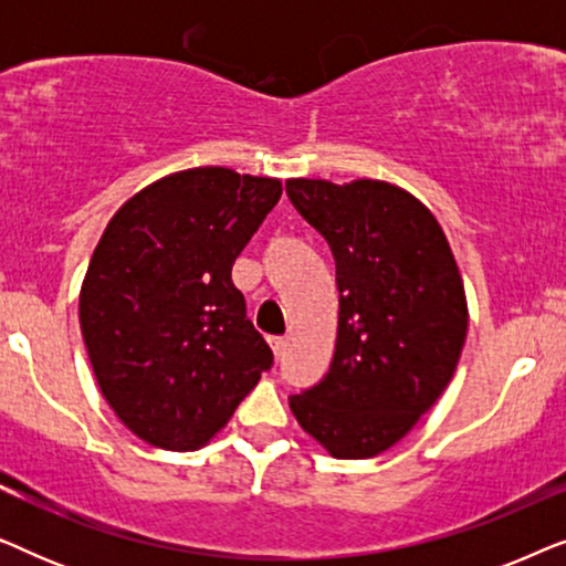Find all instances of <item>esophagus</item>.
<instances>
[{
	"label": "esophagus",
	"instance_id": "34e87169",
	"mask_svg": "<svg viewBox=\"0 0 566 566\" xmlns=\"http://www.w3.org/2000/svg\"><path fill=\"white\" fill-rule=\"evenodd\" d=\"M285 345H289V343H285L283 337H273V339H270V347H273L275 358H281V355L285 353Z\"/></svg>",
	"mask_w": 566,
	"mask_h": 566
}]
</instances>
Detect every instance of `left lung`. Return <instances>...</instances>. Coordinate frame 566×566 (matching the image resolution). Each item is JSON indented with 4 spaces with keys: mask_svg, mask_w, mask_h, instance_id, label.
I'll return each mask as SVG.
<instances>
[{
    "mask_svg": "<svg viewBox=\"0 0 566 566\" xmlns=\"http://www.w3.org/2000/svg\"><path fill=\"white\" fill-rule=\"evenodd\" d=\"M285 192L327 239L339 291L329 370L291 412L335 459H374L455 374L469 329L459 265L436 216L397 185L296 177Z\"/></svg>",
    "mask_w": 566,
    "mask_h": 566,
    "instance_id": "obj_1",
    "label": "left lung"
}]
</instances>
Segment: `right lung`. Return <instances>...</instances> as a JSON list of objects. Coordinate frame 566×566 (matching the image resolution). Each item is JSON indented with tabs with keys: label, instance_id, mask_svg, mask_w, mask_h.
Here are the masks:
<instances>
[{
	"label": "right lung",
	"instance_id": "right-lung-1",
	"mask_svg": "<svg viewBox=\"0 0 566 566\" xmlns=\"http://www.w3.org/2000/svg\"><path fill=\"white\" fill-rule=\"evenodd\" d=\"M281 192L275 177L182 169L128 198L99 237L82 337L105 401L149 446H206L273 366L231 265Z\"/></svg>",
	"mask_w": 566,
	"mask_h": 566
}]
</instances>
